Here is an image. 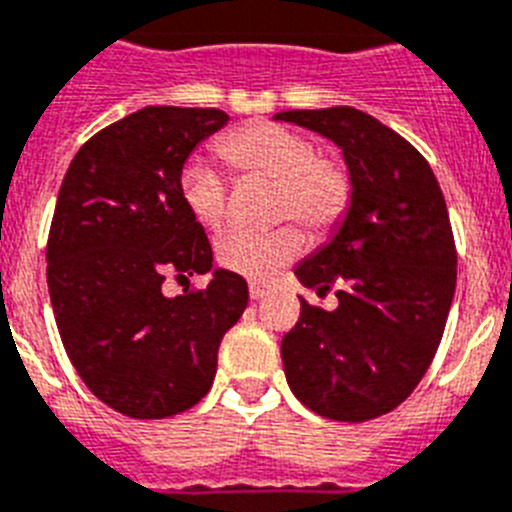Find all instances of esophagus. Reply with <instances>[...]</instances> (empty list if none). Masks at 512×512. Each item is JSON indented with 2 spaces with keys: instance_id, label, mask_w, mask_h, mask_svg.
Listing matches in <instances>:
<instances>
[{
  "instance_id": "34e87169",
  "label": "esophagus",
  "mask_w": 512,
  "mask_h": 512,
  "mask_svg": "<svg viewBox=\"0 0 512 512\" xmlns=\"http://www.w3.org/2000/svg\"><path fill=\"white\" fill-rule=\"evenodd\" d=\"M270 293V288L265 286V283H250V299L252 301H260V299H265V296H268Z\"/></svg>"
}]
</instances>
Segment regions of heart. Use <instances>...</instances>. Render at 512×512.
<instances>
[{
  "instance_id": "1",
  "label": "heart",
  "mask_w": 512,
  "mask_h": 512,
  "mask_svg": "<svg viewBox=\"0 0 512 512\" xmlns=\"http://www.w3.org/2000/svg\"><path fill=\"white\" fill-rule=\"evenodd\" d=\"M219 151L239 177L273 180V219H296L311 234H324L348 211L353 198L348 167L340 159L319 154L317 141L296 128L250 123L229 133ZM180 195L195 221L211 229L224 224L226 180L221 172L193 159L180 175ZM301 247L304 237L291 221L270 229H229L216 239V260L231 273L260 281L293 260Z\"/></svg>"
}]
</instances>
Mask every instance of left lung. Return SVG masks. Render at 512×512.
I'll use <instances>...</instances> for the list:
<instances>
[{
	"instance_id": "1",
	"label": "left lung",
	"mask_w": 512,
	"mask_h": 512,
	"mask_svg": "<svg viewBox=\"0 0 512 512\" xmlns=\"http://www.w3.org/2000/svg\"><path fill=\"white\" fill-rule=\"evenodd\" d=\"M275 121L335 141L353 180L345 219L296 268L306 288H335L337 309L301 299L281 342L286 381L317 415L373 420L410 397L441 345L456 291L441 185L410 141L363 110H286Z\"/></svg>"
}]
</instances>
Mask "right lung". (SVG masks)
<instances>
[{
    "instance_id": "1",
    "label": "right lung",
    "mask_w": 512,
    "mask_h": 512,
    "mask_svg": "<svg viewBox=\"0 0 512 512\" xmlns=\"http://www.w3.org/2000/svg\"><path fill=\"white\" fill-rule=\"evenodd\" d=\"M226 123L216 108L149 105L97 131L61 182L46 247L56 327L87 389L133 420L201 402L221 340L247 309V281L231 270L175 299L162 291L167 275L188 281L213 268L180 175Z\"/></svg>"
}]
</instances>
